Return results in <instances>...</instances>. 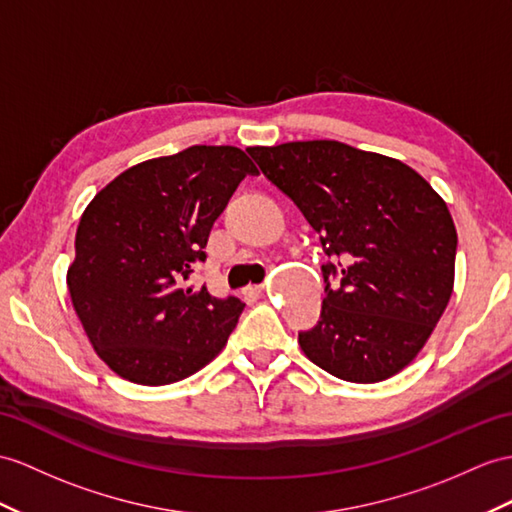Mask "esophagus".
<instances>
[{
	"instance_id": "esophagus-1",
	"label": "esophagus",
	"mask_w": 512,
	"mask_h": 512,
	"mask_svg": "<svg viewBox=\"0 0 512 512\" xmlns=\"http://www.w3.org/2000/svg\"><path fill=\"white\" fill-rule=\"evenodd\" d=\"M243 293L249 295V297H260L265 293V286L263 284H249V286H245Z\"/></svg>"
}]
</instances>
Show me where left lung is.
I'll return each instance as SVG.
<instances>
[{
    "label": "left lung",
    "instance_id": "8db88e82",
    "mask_svg": "<svg viewBox=\"0 0 512 512\" xmlns=\"http://www.w3.org/2000/svg\"><path fill=\"white\" fill-rule=\"evenodd\" d=\"M319 234L326 297L299 347L332 376L373 384L428 343L454 291L456 226L445 199L402 160L339 141L247 147Z\"/></svg>",
    "mask_w": 512,
    "mask_h": 512
}]
</instances>
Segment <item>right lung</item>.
<instances>
[{"label":"right lung","mask_w":512,"mask_h":512,"mask_svg":"<svg viewBox=\"0 0 512 512\" xmlns=\"http://www.w3.org/2000/svg\"><path fill=\"white\" fill-rule=\"evenodd\" d=\"M247 173L258 169L243 149L193 145L119 173L84 208L69 297L95 354L123 380L178 382L226 347L245 304L184 280Z\"/></svg>","instance_id":"add662e5"}]
</instances>
